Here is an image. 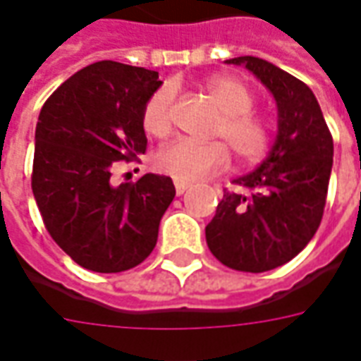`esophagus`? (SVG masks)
<instances>
[{"label": "esophagus", "mask_w": 361, "mask_h": 361, "mask_svg": "<svg viewBox=\"0 0 361 361\" xmlns=\"http://www.w3.org/2000/svg\"><path fill=\"white\" fill-rule=\"evenodd\" d=\"M173 185H176V193H178V195H183L189 188H191L189 183H185V181H180V180L173 181Z\"/></svg>", "instance_id": "obj_1"}]
</instances>
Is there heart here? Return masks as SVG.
Returning <instances> with one entry per match:
<instances>
[{"mask_svg":"<svg viewBox=\"0 0 361 361\" xmlns=\"http://www.w3.org/2000/svg\"><path fill=\"white\" fill-rule=\"evenodd\" d=\"M204 92L220 109L221 118L216 135L228 141L231 151L241 160L260 159L269 143V124L260 114L252 113L255 97L247 85L229 76H214L204 84ZM172 90L162 85L147 99L141 124L149 135L164 137L170 132ZM229 151L226 143H195L176 140L154 153V168L180 181H199L228 166Z\"/></svg>","mask_w":361,"mask_h":361,"instance_id":"1","label":"heart"}]
</instances>
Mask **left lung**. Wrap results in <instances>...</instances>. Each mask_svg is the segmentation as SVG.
<instances>
[{
    "label": "left lung",
    "instance_id": "left-lung-1",
    "mask_svg": "<svg viewBox=\"0 0 361 361\" xmlns=\"http://www.w3.org/2000/svg\"><path fill=\"white\" fill-rule=\"evenodd\" d=\"M277 105L276 143L262 164L224 191L207 226V245L224 266L260 274L293 260L319 228L333 168V137L316 95L289 72L258 57H235Z\"/></svg>",
    "mask_w": 361,
    "mask_h": 361
}]
</instances>
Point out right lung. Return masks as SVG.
I'll return each mask as SVG.
<instances>
[{
	"mask_svg": "<svg viewBox=\"0 0 361 361\" xmlns=\"http://www.w3.org/2000/svg\"><path fill=\"white\" fill-rule=\"evenodd\" d=\"M159 72L99 61L72 74L39 111L32 193L53 241L82 268L118 274L145 260L176 197L168 176L111 183L114 162L143 154L141 114Z\"/></svg>",
	"mask_w": 361,
	"mask_h": 361,
	"instance_id": "obj_1",
	"label": "right lung"
}]
</instances>
